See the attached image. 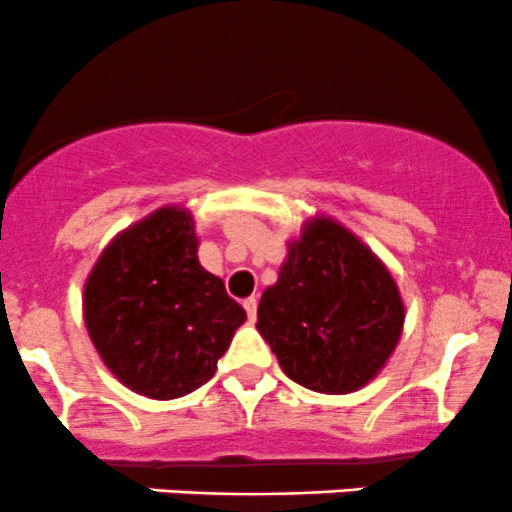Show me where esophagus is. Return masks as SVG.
Instances as JSON below:
<instances>
[{
    "instance_id": "esophagus-1",
    "label": "esophagus",
    "mask_w": 512,
    "mask_h": 512,
    "mask_svg": "<svg viewBox=\"0 0 512 512\" xmlns=\"http://www.w3.org/2000/svg\"><path fill=\"white\" fill-rule=\"evenodd\" d=\"M244 308H246V316H249V321H254V318H256V308H258V301H256V298H254V296L246 298V301H244Z\"/></svg>"
}]
</instances>
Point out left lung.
<instances>
[{
  "label": "left lung",
  "instance_id": "8db88e82",
  "mask_svg": "<svg viewBox=\"0 0 512 512\" xmlns=\"http://www.w3.org/2000/svg\"><path fill=\"white\" fill-rule=\"evenodd\" d=\"M403 321L401 293L381 258L346 226L316 216L288 244L256 328L291 381L341 396L378 376Z\"/></svg>",
  "mask_w": 512,
  "mask_h": 512
}]
</instances>
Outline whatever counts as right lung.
<instances>
[{
	"label": "right lung",
	"mask_w": 512,
	"mask_h": 512,
	"mask_svg": "<svg viewBox=\"0 0 512 512\" xmlns=\"http://www.w3.org/2000/svg\"><path fill=\"white\" fill-rule=\"evenodd\" d=\"M194 219L161 206L121 231L84 283V323L111 373L171 401L204 386L246 311L199 263Z\"/></svg>",
	"instance_id": "1"
}]
</instances>
